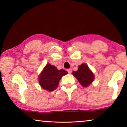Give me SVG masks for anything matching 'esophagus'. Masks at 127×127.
I'll return each instance as SVG.
<instances>
[{
  "label": "esophagus",
  "instance_id": "obj_1",
  "mask_svg": "<svg viewBox=\"0 0 127 127\" xmlns=\"http://www.w3.org/2000/svg\"><path fill=\"white\" fill-rule=\"evenodd\" d=\"M67 71H68L69 74H70V73H72V69L71 68L68 69H67Z\"/></svg>",
  "mask_w": 127,
  "mask_h": 127
}]
</instances>
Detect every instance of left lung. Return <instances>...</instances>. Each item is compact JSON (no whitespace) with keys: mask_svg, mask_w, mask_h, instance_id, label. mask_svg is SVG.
<instances>
[{"mask_svg":"<svg viewBox=\"0 0 127 127\" xmlns=\"http://www.w3.org/2000/svg\"><path fill=\"white\" fill-rule=\"evenodd\" d=\"M72 74L83 87H87L94 79L93 73L86 64H82L79 65L78 69L77 71L73 72Z\"/></svg>","mask_w":127,"mask_h":127,"instance_id":"8db88e82","label":"left lung"}]
</instances>
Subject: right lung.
Listing matches in <instances>:
<instances>
[{"mask_svg": "<svg viewBox=\"0 0 127 127\" xmlns=\"http://www.w3.org/2000/svg\"><path fill=\"white\" fill-rule=\"evenodd\" d=\"M67 73L65 70H58L55 66L50 64H46L38 77L40 85L44 89L53 91L58 86L62 77Z\"/></svg>", "mask_w": 127, "mask_h": 127, "instance_id": "1", "label": "right lung"}]
</instances>
